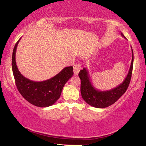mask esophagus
Returning a JSON list of instances; mask_svg holds the SVG:
<instances>
[{
  "mask_svg": "<svg viewBox=\"0 0 146 146\" xmlns=\"http://www.w3.org/2000/svg\"><path fill=\"white\" fill-rule=\"evenodd\" d=\"M80 70H81V66H80V65L79 64H76L74 65V66H73L74 75H76V76L78 75Z\"/></svg>",
  "mask_w": 146,
  "mask_h": 146,
  "instance_id": "obj_1",
  "label": "esophagus"
}]
</instances>
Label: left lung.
I'll return each instance as SVG.
<instances>
[{
  "mask_svg": "<svg viewBox=\"0 0 146 146\" xmlns=\"http://www.w3.org/2000/svg\"><path fill=\"white\" fill-rule=\"evenodd\" d=\"M121 36L126 39L122 33H121ZM132 56L131 66L125 80L116 87L108 90L101 91L93 85L91 80L90 78L88 70L86 68H84L80 71L78 76L81 80L80 91L83 100L91 106L99 108L109 107L110 105L117 102L118 99L126 92L131 82L133 63H134V53H133L132 48Z\"/></svg>",
  "mask_w": 146,
  "mask_h": 146,
  "instance_id": "1",
  "label": "left lung"
}]
</instances>
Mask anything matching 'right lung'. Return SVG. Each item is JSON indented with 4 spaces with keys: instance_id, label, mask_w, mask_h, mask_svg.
I'll return each mask as SVG.
<instances>
[{
    "instance_id": "right-lung-1",
    "label": "right lung",
    "mask_w": 146,
    "mask_h": 146,
    "mask_svg": "<svg viewBox=\"0 0 146 146\" xmlns=\"http://www.w3.org/2000/svg\"><path fill=\"white\" fill-rule=\"evenodd\" d=\"M21 38L15 44L12 57V68L15 85L21 95L36 107H48L53 105L60 97L66 83L73 75V66L65 67L52 78L42 82H35L20 73L15 62V52Z\"/></svg>"
}]
</instances>
